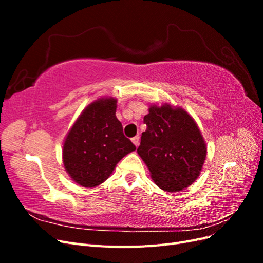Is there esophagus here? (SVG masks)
Listing matches in <instances>:
<instances>
[{
	"label": "esophagus",
	"mask_w": 263,
	"mask_h": 263,
	"mask_svg": "<svg viewBox=\"0 0 263 263\" xmlns=\"http://www.w3.org/2000/svg\"><path fill=\"white\" fill-rule=\"evenodd\" d=\"M132 141H133V144L137 147V146L139 145V136L133 137V138H132Z\"/></svg>",
	"instance_id": "obj_1"
}]
</instances>
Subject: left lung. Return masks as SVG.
<instances>
[{"mask_svg": "<svg viewBox=\"0 0 263 263\" xmlns=\"http://www.w3.org/2000/svg\"><path fill=\"white\" fill-rule=\"evenodd\" d=\"M138 155L156 184L166 192L190 186L200 176L206 145L194 119L181 107L151 105L144 117Z\"/></svg>", "mask_w": 263, "mask_h": 263, "instance_id": "1", "label": "left lung"}]
</instances>
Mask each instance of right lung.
Segmentation results:
<instances>
[{
  "instance_id": "obj_1",
  "label": "right lung",
  "mask_w": 263,
  "mask_h": 263,
  "mask_svg": "<svg viewBox=\"0 0 263 263\" xmlns=\"http://www.w3.org/2000/svg\"><path fill=\"white\" fill-rule=\"evenodd\" d=\"M113 98L100 99L78 117L63 144L65 169L72 180L84 187L104 182L123 157L136 150L125 137L116 117Z\"/></svg>"
}]
</instances>
